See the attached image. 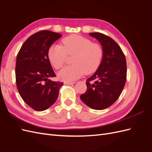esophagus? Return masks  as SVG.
Instances as JSON below:
<instances>
[{"instance_id": "1", "label": "esophagus", "mask_w": 152, "mask_h": 152, "mask_svg": "<svg viewBox=\"0 0 152 152\" xmlns=\"http://www.w3.org/2000/svg\"><path fill=\"white\" fill-rule=\"evenodd\" d=\"M65 84H68V85H72V84H74L75 82H65Z\"/></svg>"}]
</instances>
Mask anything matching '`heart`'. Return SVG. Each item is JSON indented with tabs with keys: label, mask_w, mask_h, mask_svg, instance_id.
Listing matches in <instances>:
<instances>
[{
	"label": "heart",
	"mask_w": 152,
	"mask_h": 152,
	"mask_svg": "<svg viewBox=\"0 0 152 152\" xmlns=\"http://www.w3.org/2000/svg\"><path fill=\"white\" fill-rule=\"evenodd\" d=\"M63 46L55 44L50 46L48 55L50 63L56 69L65 65L68 56H73V65L63 68L58 73L59 79L73 81L86 73L91 74L98 70L102 62L104 51L102 45L79 35H71L62 40Z\"/></svg>",
	"instance_id": "1"
}]
</instances>
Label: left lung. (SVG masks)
Listing matches in <instances>:
<instances>
[{
	"instance_id": "8db88e82",
	"label": "left lung",
	"mask_w": 152,
	"mask_h": 152,
	"mask_svg": "<svg viewBox=\"0 0 152 152\" xmlns=\"http://www.w3.org/2000/svg\"><path fill=\"white\" fill-rule=\"evenodd\" d=\"M89 35L99 41L104 54L98 70L86 80L87 91L80 98L92 109L104 110L116 102L125 86L126 57L120 46L110 37L98 32Z\"/></svg>"
}]
</instances>
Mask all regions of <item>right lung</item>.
Masks as SVG:
<instances>
[{"label":"right lung","mask_w":152,"mask_h":152,"mask_svg":"<svg viewBox=\"0 0 152 152\" xmlns=\"http://www.w3.org/2000/svg\"><path fill=\"white\" fill-rule=\"evenodd\" d=\"M60 34L42 30L31 35L16 57V82L24 102L36 111H44L56 102L63 83L50 80L56 76L48 58L51 45Z\"/></svg>","instance_id":"obj_1"}]
</instances>
